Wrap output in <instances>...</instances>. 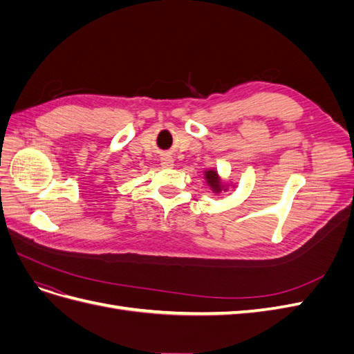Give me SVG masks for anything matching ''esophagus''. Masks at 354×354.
Returning <instances> with one entry per match:
<instances>
[{
    "mask_svg": "<svg viewBox=\"0 0 354 354\" xmlns=\"http://www.w3.org/2000/svg\"><path fill=\"white\" fill-rule=\"evenodd\" d=\"M160 165H162L164 168H171L174 165V159L171 156H162L160 158Z\"/></svg>",
    "mask_w": 354,
    "mask_h": 354,
    "instance_id": "obj_1",
    "label": "esophagus"
}]
</instances>
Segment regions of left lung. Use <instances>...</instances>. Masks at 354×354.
<instances>
[{"instance_id":"obj_1","label":"left lung","mask_w":354,"mask_h":354,"mask_svg":"<svg viewBox=\"0 0 354 354\" xmlns=\"http://www.w3.org/2000/svg\"><path fill=\"white\" fill-rule=\"evenodd\" d=\"M205 180H207V183H208V186L211 187V190L214 192V194H220L221 190H224V192L227 190L226 186L221 183V180H220L218 174H217V171H214V169L205 171Z\"/></svg>"}]
</instances>
